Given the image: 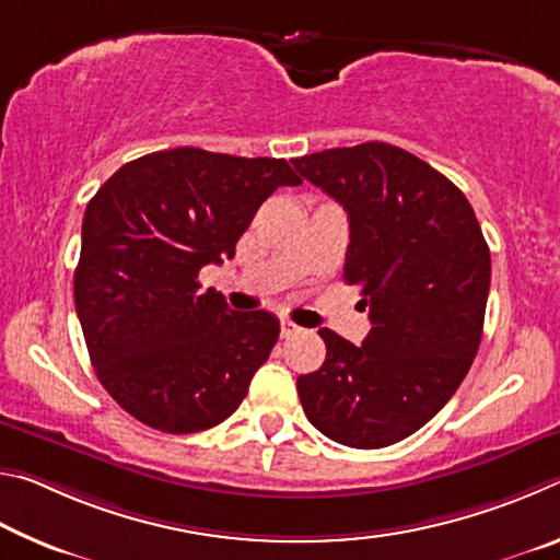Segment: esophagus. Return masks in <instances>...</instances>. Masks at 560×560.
<instances>
[{
  "label": "esophagus",
  "mask_w": 560,
  "mask_h": 560,
  "mask_svg": "<svg viewBox=\"0 0 560 560\" xmlns=\"http://www.w3.org/2000/svg\"><path fill=\"white\" fill-rule=\"evenodd\" d=\"M299 326L296 324H291V320H287V318H281V338H289V336H296L299 334Z\"/></svg>",
  "instance_id": "esophagus-1"
}]
</instances>
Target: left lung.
I'll return each mask as SVG.
<instances>
[{
  "instance_id": "8db88e82",
  "label": "left lung",
  "mask_w": 560,
  "mask_h": 560,
  "mask_svg": "<svg viewBox=\"0 0 560 560\" xmlns=\"http://www.w3.org/2000/svg\"><path fill=\"white\" fill-rule=\"evenodd\" d=\"M343 205V279L363 287L371 334L353 346L330 328L326 360L296 387L328 440L381 450L410 438L457 393L479 350L491 281L489 246L462 189L390 143L291 160Z\"/></svg>"
}]
</instances>
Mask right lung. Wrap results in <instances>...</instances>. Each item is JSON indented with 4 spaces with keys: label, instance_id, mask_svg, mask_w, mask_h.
Listing matches in <instances>:
<instances>
[{
    "label": "right lung",
    "instance_id": "obj_1",
    "mask_svg": "<svg viewBox=\"0 0 560 560\" xmlns=\"http://www.w3.org/2000/svg\"><path fill=\"white\" fill-rule=\"evenodd\" d=\"M281 185H301L287 160L175 148L126 163L89 202L75 314L101 385L148 428H214L267 363L279 320L232 311L197 277L234 257Z\"/></svg>",
    "mask_w": 560,
    "mask_h": 560
}]
</instances>
